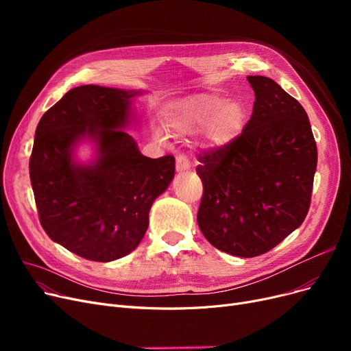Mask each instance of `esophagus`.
I'll list each match as a JSON object with an SVG mask.
<instances>
[{
    "instance_id": "1",
    "label": "esophagus",
    "mask_w": 351,
    "mask_h": 351,
    "mask_svg": "<svg viewBox=\"0 0 351 351\" xmlns=\"http://www.w3.org/2000/svg\"><path fill=\"white\" fill-rule=\"evenodd\" d=\"M191 169V162L185 155L176 156V171L178 172H186Z\"/></svg>"
}]
</instances>
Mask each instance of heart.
Segmentation results:
<instances>
[{
    "mask_svg": "<svg viewBox=\"0 0 351 351\" xmlns=\"http://www.w3.org/2000/svg\"><path fill=\"white\" fill-rule=\"evenodd\" d=\"M166 119L178 132H191L195 128L208 126V136L213 146H225L241 135L246 121V110L236 101L200 94L180 101L169 108ZM159 139L165 136L158 134Z\"/></svg>",
    "mask_w": 351,
    "mask_h": 351,
    "instance_id": "1",
    "label": "heart"
}]
</instances>
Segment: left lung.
Instances as JSON below:
<instances>
[{"label":"left lung","mask_w":351,"mask_h":351,"mask_svg":"<svg viewBox=\"0 0 351 351\" xmlns=\"http://www.w3.org/2000/svg\"><path fill=\"white\" fill-rule=\"evenodd\" d=\"M253 114L229 145L202 152L197 225L216 249L254 257L296 230L310 208L317 146L303 106L273 80L247 77Z\"/></svg>","instance_id":"1"}]
</instances>
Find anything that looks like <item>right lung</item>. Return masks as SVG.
Returning a JSON list of instances; mask_svg holds the SVG:
<instances>
[{
    "mask_svg": "<svg viewBox=\"0 0 351 351\" xmlns=\"http://www.w3.org/2000/svg\"><path fill=\"white\" fill-rule=\"evenodd\" d=\"M141 90L82 85L43 115L35 131L29 178L40 222L51 241L94 262L135 250L149 210L175 176V158L143 156L123 129ZM84 140L95 159L76 160Z\"/></svg>",
    "mask_w": 351,
    "mask_h": 351,
    "instance_id": "add662e5",
    "label": "right lung"
}]
</instances>
